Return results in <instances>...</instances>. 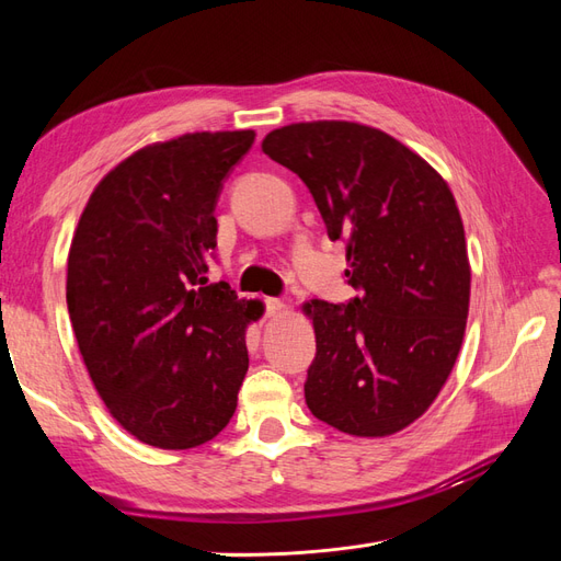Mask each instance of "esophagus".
Returning a JSON list of instances; mask_svg holds the SVG:
<instances>
[{
    "mask_svg": "<svg viewBox=\"0 0 561 561\" xmlns=\"http://www.w3.org/2000/svg\"><path fill=\"white\" fill-rule=\"evenodd\" d=\"M264 309H266V316H278L285 309V304L280 299H276V297H266L264 299Z\"/></svg>",
    "mask_w": 561,
    "mask_h": 561,
    "instance_id": "esophagus-1",
    "label": "esophagus"
}]
</instances>
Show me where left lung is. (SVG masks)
<instances>
[{
	"mask_svg": "<svg viewBox=\"0 0 561 561\" xmlns=\"http://www.w3.org/2000/svg\"><path fill=\"white\" fill-rule=\"evenodd\" d=\"M262 151L309 186L330 241L346 243V283L358 293L304 307L316 330L309 410L348 435H393L433 404L463 342L470 266L449 186L360 124L283 126Z\"/></svg>",
	"mask_w": 561,
	"mask_h": 561,
	"instance_id": "obj_1",
	"label": "left lung"
}]
</instances>
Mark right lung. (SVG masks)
<instances>
[{
    "label": "right lung",
    "instance_id": "obj_1",
    "mask_svg": "<svg viewBox=\"0 0 561 561\" xmlns=\"http://www.w3.org/2000/svg\"><path fill=\"white\" fill-rule=\"evenodd\" d=\"M252 130L135 151L95 186L67 260V309L110 414L145 445L208 443L236 412L262 301L208 283L215 206Z\"/></svg>",
    "mask_w": 561,
    "mask_h": 561
}]
</instances>
